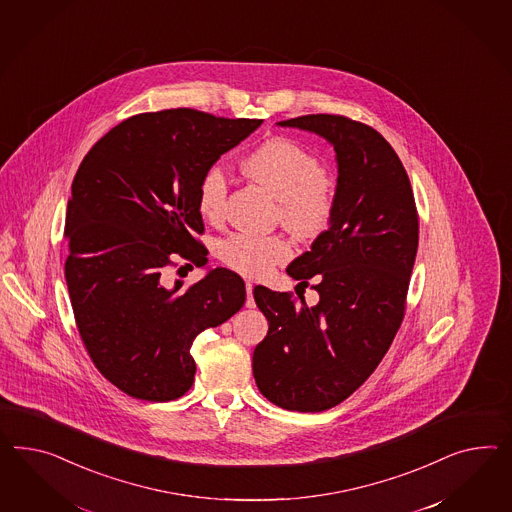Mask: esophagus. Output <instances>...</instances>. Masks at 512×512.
I'll return each mask as SVG.
<instances>
[{
  "label": "esophagus",
  "mask_w": 512,
  "mask_h": 512,
  "mask_svg": "<svg viewBox=\"0 0 512 512\" xmlns=\"http://www.w3.org/2000/svg\"><path fill=\"white\" fill-rule=\"evenodd\" d=\"M253 287H255V285H253V283H246V292H248V300H246V305H248V307H255V300H253Z\"/></svg>",
  "instance_id": "34e87169"
}]
</instances>
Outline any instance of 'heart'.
<instances>
[{"label": "heart", "instance_id": "b5f03b06", "mask_svg": "<svg viewBox=\"0 0 512 512\" xmlns=\"http://www.w3.org/2000/svg\"><path fill=\"white\" fill-rule=\"evenodd\" d=\"M242 169L249 179L276 195L279 216L296 235L317 236L328 227L335 210V192L313 152L292 139L272 138L248 154ZM227 194L225 169L208 167L197 184L199 214L208 221L220 220ZM291 253L289 240L281 235L236 231L218 244L221 263L249 277L264 276Z\"/></svg>", "mask_w": 512, "mask_h": 512}]
</instances>
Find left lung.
Returning <instances> with one entry per match:
<instances>
[{
    "label": "left lung",
    "instance_id": "left-lung-1",
    "mask_svg": "<svg viewBox=\"0 0 512 512\" xmlns=\"http://www.w3.org/2000/svg\"><path fill=\"white\" fill-rule=\"evenodd\" d=\"M281 126L330 141L337 160L335 210L326 231L287 266L304 296L257 285L268 333L253 352L259 391L291 412H324L373 374L401 328L419 220L397 152L371 126L343 115H302Z\"/></svg>",
    "mask_w": 512,
    "mask_h": 512
}]
</instances>
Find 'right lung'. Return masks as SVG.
Returning a JSON list of instances; mask_svg holds the SVG:
<instances>
[{
	"instance_id": "add662e5",
	"label": "right lung",
	"mask_w": 512,
	"mask_h": 512,
	"mask_svg": "<svg viewBox=\"0 0 512 512\" xmlns=\"http://www.w3.org/2000/svg\"><path fill=\"white\" fill-rule=\"evenodd\" d=\"M263 125L205 111L139 113L85 154L67 205L65 279L76 326L100 374L126 395L166 402L194 384L195 337L246 302L242 277L214 268L167 287L177 257L208 263L197 184Z\"/></svg>"
}]
</instances>
